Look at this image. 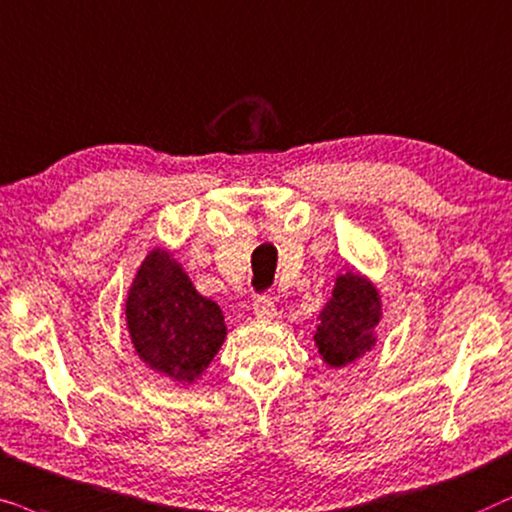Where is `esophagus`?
I'll use <instances>...</instances> for the list:
<instances>
[{"label": "esophagus", "mask_w": 512, "mask_h": 512, "mask_svg": "<svg viewBox=\"0 0 512 512\" xmlns=\"http://www.w3.org/2000/svg\"><path fill=\"white\" fill-rule=\"evenodd\" d=\"M252 311H255L257 318H274L276 316L274 299H271L269 295H260L255 299V304H252Z\"/></svg>", "instance_id": "34e87169"}]
</instances>
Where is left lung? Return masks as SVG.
I'll use <instances>...</instances> for the list:
<instances>
[{
  "label": "left lung",
  "instance_id": "obj_1",
  "mask_svg": "<svg viewBox=\"0 0 512 512\" xmlns=\"http://www.w3.org/2000/svg\"><path fill=\"white\" fill-rule=\"evenodd\" d=\"M381 318L377 288L363 276H339L332 299L320 311L316 330L318 353L330 367H344L374 346V330Z\"/></svg>",
  "mask_w": 512,
  "mask_h": 512
}]
</instances>
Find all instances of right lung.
<instances>
[{"label": "right lung", "mask_w": 512, "mask_h": 512, "mask_svg": "<svg viewBox=\"0 0 512 512\" xmlns=\"http://www.w3.org/2000/svg\"><path fill=\"white\" fill-rule=\"evenodd\" d=\"M126 323L138 356L182 384L206 370L227 337L220 306L199 295L163 250L142 262L126 299Z\"/></svg>", "instance_id": "obj_1"}]
</instances>
